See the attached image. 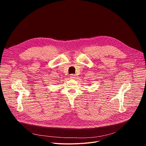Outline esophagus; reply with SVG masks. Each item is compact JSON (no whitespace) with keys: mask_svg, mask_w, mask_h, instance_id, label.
Instances as JSON below:
<instances>
[{"mask_svg":"<svg viewBox=\"0 0 146 146\" xmlns=\"http://www.w3.org/2000/svg\"><path fill=\"white\" fill-rule=\"evenodd\" d=\"M75 77H76V76H75L74 74H71L70 76V78H72V79H74V78H75Z\"/></svg>","mask_w":146,"mask_h":146,"instance_id":"1","label":"esophagus"}]
</instances>
